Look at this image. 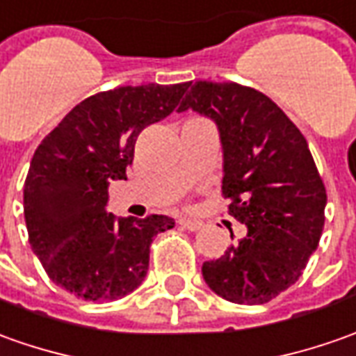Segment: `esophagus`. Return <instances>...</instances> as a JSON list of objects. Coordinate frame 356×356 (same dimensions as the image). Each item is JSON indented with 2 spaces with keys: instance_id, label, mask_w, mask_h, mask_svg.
I'll list each match as a JSON object with an SVG mask.
<instances>
[{
  "instance_id": "esophagus-1",
  "label": "esophagus",
  "mask_w": 356,
  "mask_h": 356,
  "mask_svg": "<svg viewBox=\"0 0 356 356\" xmlns=\"http://www.w3.org/2000/svg\"><path fill=\"white\" fill-rule=\"evenodd\" d=\"M180 227L188 229V231H197V229H202V221H194V219H180Z\"/></svg>"
}]
</instances>
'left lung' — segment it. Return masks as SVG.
Listing matches in <instances>:
<instances>
[{"instance_id": "left-lung-1", "label": "left lung", "mask_w": 356, "mask_h": 356, "mask_svg": "<svg viewBox=\"0 0 356 356\" xmlns=\"http://www.w3.org/2000/svg\"><path fill=\"white\" fill-rule=\"evenodd\" d=\"M216 123L223 195L247 235L202 266L206 284L235 304H266L302 276L325 221L327 194L300 129L268 95L233 82H195L178 111ZM233 239V233H231Z\"/></svg>"}]
</instances>
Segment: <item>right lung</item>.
I'll use <instances>...</instances> for the list:
<instances>
[{"instance_id": "right-lung-1", "label": "right lung", "mask_w": 356, "mask_h": 356, "mask_svg": "<svg viewBox=\"0 0 356 356\" xmlns=\"http://www.w3.org/2000/svg\"><path fill=\"white\" fill-rule=\"evenodd\" d=\"M190 82L123 86L90 95L42 139L29 166L23 207L29 243L54 284L90 302L139 288L166 216L107 213V190L127 180L145 127L170 115Z\"/></svg>"}]
</instances>
